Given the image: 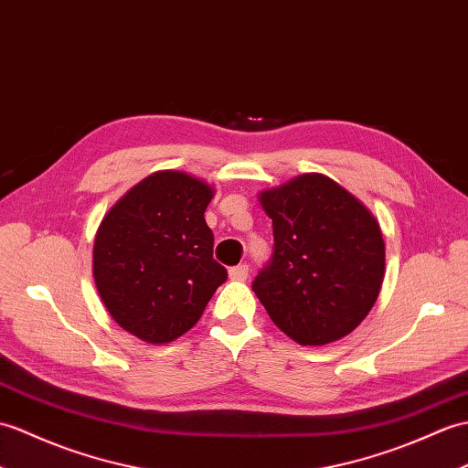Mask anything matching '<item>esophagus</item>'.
<instances>
[{
	"label": "esophagus",
	"instance_id": "1",
	"mask_svg": "<svg viewBox=\"0 0 468 468\" xmlns=\"http://www.w3.org/2000/svg\"><path fill=\"white\" fill-rule=\"evenodd\" d=\"M249 277V265H237L229 269V279L233 281H245Z\"/></svg>",
	"mask_w": 468,
	"mask_h": 468
}]
</instances>
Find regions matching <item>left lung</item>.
Masks as SVG:
<instances>
[{
	"instance_id": "left-lung-1",
	"label": "left lung",
	"mask_w": 468,
	"mask_h": 468,
	"mask_svg": "<svg viewBox=\"0 0 468 468\" xmlns=\"http://www.w3.org/2000/svg\"><path fill=\"white\" fill-rule=\"evenodd\" d=\"M273 219V257L253 281L271 321L299 345H329L373 309L385 277V241L363 201L323 173L259 193Z\"/></svg>"
}]
</instances>
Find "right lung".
I'll return each instance as SVG.
<instances>
[{"label":"right lung","instance_id":"obj_1","mask_svg":"<svg viewBox=\"0 0 468 468\" xmlns=\"http://www.w3.org/2000/svg\"><path fill=\"white\" fill-rule=\"evenodd\" d=\"M213 195L207 181L163 169L133 185L101 219L95 287L112 319L137 339H179L227 281L203 217Z\"/></svg>","mask_w":468,"mask_h":468}]
</instances>
